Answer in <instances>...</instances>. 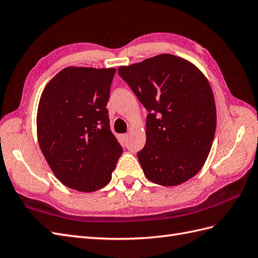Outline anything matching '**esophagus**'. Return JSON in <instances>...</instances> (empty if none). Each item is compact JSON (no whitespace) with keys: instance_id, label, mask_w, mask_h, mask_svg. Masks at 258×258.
<instances>
[{"instance_id":"esophagus-1","label":"esophagus","mask_w":258,"mask_h":258,"mask_svg":"<svg viewBox=\"0 0 258 258\" xmlns=\"http://www.w3.org/2000/svg\"><path fill=\"white\" fill-rule=\"evenodd\" d=\"M122 137H123V140H124V141H126L127 138H128V134H127V133H126V134H123V135H122Z\"/></svg>"}]
</instances>
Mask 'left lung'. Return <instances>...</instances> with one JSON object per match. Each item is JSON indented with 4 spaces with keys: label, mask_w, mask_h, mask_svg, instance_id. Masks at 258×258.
Wrapping results in <instances>:
<instances>
[{
    "label": "left lung",
    "mask_w": 258,
    "mask_h": 258,
    "mask_svg": "<svg viewBox=\"0 0 258 258\" xmlns=\"http://www.w3.org/2000/svg\"><path fill=\"white\" fill-rule=\"evenodd\" d=\"M118 75L148 111L146 144L137 157L151 182L173 186L202 169L214 141L217 115L213 90L196 66L160 54Z\"/></svg>",
    "instance_id": "8db88e82"
}]
</instances>
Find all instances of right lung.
<instances>
[{
    "label": "right lung",
    "instance_id": "obj_1",
    "mask_svg": "<svg viewBox=\"0 0 258 258\" xmlns=\"http://www.w3.org/2000/svg\"><path fill=\"white\" fill-rule=\"evenodd\" d=\"M115 72L66 68L45 86L39 102V146L57 179L79 192L107 185L123 153L105 108Z\"/></svg>",
    "mask_w": 258,
    "mask_h": 258
}]
</instances>
